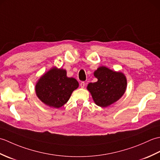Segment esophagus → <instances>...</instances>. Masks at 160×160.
<instances>
[{"label":"esophagus","instance_id":"esophagus-1","mask_svg":"<svg viewBox=\"0 0 160 160\" xmlns=\"http://www.w3.org/2000/svg\"><path fill=\"white\" fill-rule=\"evenodd\" d=\"M80 87H81V88H84V87H85V83H84V82H80Z\"/></svg>","mask_w":160,"mask_h":160}]
</instances>
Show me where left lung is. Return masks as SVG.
Here are the masks:
<instances>
[{"label":"left lung","mask_w":160,"mask_h":160,"mask_svg":"<svg viewBox=\"0 0 160 160\" xmlns=\"http://www.w3.org/2000/svg\"><path fill=\"white\" fill-rule=\"evenodd\" d=\"M93 75L98 81L88 84L87 89L98 106H110L124 94L127 80L121 71H115L107 67L101 66L94 71Z\"/></svg>","instance_id":"8db88e82"}]
</instances>
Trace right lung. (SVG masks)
I'll use <instances>...</instances> for the list:
<instances>
[{"label":"right lung","mask_w":160,"mask_h":160,"mask_svg":"<svg viewBox=\"0 0 160 160\" xmlns=\"http://www.w3.org/2000/svg\"><path fill=\"white\" fill-rule=\"evenodd\" d=\"M78 87L79 83L75 78L67 76L65 69L53 67L37 81L35 91L42 102L58 108L67 102Z\"/></svg>","instance_id":"obj_1"}]
</instances>
